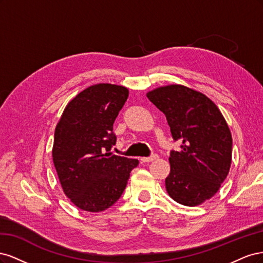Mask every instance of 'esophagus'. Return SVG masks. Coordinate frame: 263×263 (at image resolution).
Segmentation results:
<instances>
[{"label":"esophagus","mask_w":263,"mask_h":263,"mask_svg":"<svg viewBox=\"0 0 263 263\" xmlns=\"http://www.w3.org/2000/svg\"><path fill=\"white\" fill-rule=\"evenodd\" d=\"M156 159H158V155H153V156H150V157H147V158H141L140 160L142 161V162H151V161H154V160H156Z\"/></svg>","instance_id":"obj_1"}]
</instances>
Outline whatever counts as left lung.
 Wrapping results in <instances>:
<instances>
[{"label":"left lung","mask_w":263,"mask_h":263,"mask_svg":"<svg viewBox=\"0 0 263 263\" xmlns=\"http://www.w3.org/2000/svg\"><path fill=\"white\" fill-rule=\"evenodd\" d=\"M147 98L165 115L181 150H172L165 178L169 196L197 206L217 193L232 164L233 138L224 116L203 93L181 84L149 91Z\"/></svg>","instance_id":"8db88e82"}]
</instances>
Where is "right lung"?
Segmentation results:
<instances>
[{"mask_svg": "<svg viewBox=\"0 0 263 263\" xmlns=\"http://www.w3.org/2000/svg\"><path fill=\"white\" fill-rule=\"evenodd\" d=\"M127 87L94 84L71 100L54 129L52 160L63 192L77 208L103 212L127 185L137 159L116 156L113 124L128 98Z\"/></svg>", "mask_w": 263, "mask_h": 263, "instance_id": "1", "label": "right lung"}]
</instances>
